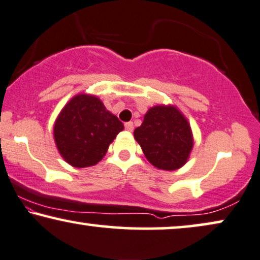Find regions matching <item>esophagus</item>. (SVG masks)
<instances>
[{"instance_id":"34e87169","label":"esophagus","mask_w":260,"mask_h":260,"mask_svg":"<svg viewBox=\"0 0 260 260\" xmlns=\"http://www.w3.org/2000/svg\"><path fill=\"white\" fill-rule=\"evenodd\" d=\"M124 128H126V131H128V132H133L134 129L133 122H126L124 123Z\"/></svg>"}]
</instances>
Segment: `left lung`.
<instances>
[{"mask_svg": "<svg viewBox=\"0 0 260 260\" xmlns=\"http://www.w3.org/2000/svg\"><path fill=\"white\" fill-rule=\"evenodd\" d=\"M134 139L145 157L157 169L174 171L188 161L193 146L188 120L175 106H155L145 114Z\"/></svg>", "mask_w": 260, "mask_h": 260, "instance_id": "left-lung-1", "label": "left lung"}]
</instances>
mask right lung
<instances>
[{"label":"right lung","mask_w":260,"mask_h":260,"mask_svg":"<svg viewBox=\"0 0 260 260\" xmlns=\"http://www.w3.org/2000/svg\"><path fill=\"white\" fill-rule=\"evenodd\" d=\"M123 123L94 95L78 94L58 115L53 137L64 160L74 168H88L101 160Z\"/></svg>","instance_id":"right-lung-1"}]
</instances>
